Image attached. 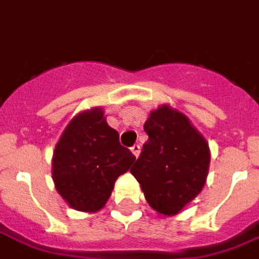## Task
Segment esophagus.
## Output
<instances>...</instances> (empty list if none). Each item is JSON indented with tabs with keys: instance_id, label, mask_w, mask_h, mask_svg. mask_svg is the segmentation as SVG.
Returning a JSON list of instances; mask_svg holds the SVG:
<instances>
[{
	"instance_id": "obj_1",
	"label": "esophagus",
	"mask_w": 259,
	"mask_h": 259,
	"mask_svg": "<svg viewBox=\"0 0 259 259\" xmlns=\"http://www.w3.org/2000/svg\"><path fill=\"white\" fill-rule=\"evenodd\" d=\"M131 151H132V154L135 155V157H139V154H141V146L139 145H134L131 147Z\"/></svg>"
}]
</instances>
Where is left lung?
Wrapping results in <instances>:
<instances>
[{
  "label": "left lung",
  "mask_w": 259,
  "mask_h": 259,
  "mask_svg": "<svg viewBox=\"0 0 259 259\" xmlns=\"http://www.w3.org/2000/svg\"><path fill=\"white\" fill-rule=\"evenodd\" d=\"M143 128L149 139L131 174L158 214H178L205 186L209 145L186 114L166 104L151 110Z\"/></svg>",
  "instance_id": "1"
}]
</instances>
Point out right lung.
<instances>
[{"label":"right lung","mask_w":259,"mask_h":259,"mask_svg":"<svg viewBox=\"0 0 259 259\" xmlns=\"http://www.w3.org/2000/svg\"><path fill=\"white\" fill-rule=\"evenodd\" d=\"M135 161L120 145L104 109L83 110L72 118L58 139L52 158V178L58 194L72 209L85 213L101 210L114 183Z\"/></svg>","instance_id":"obj_1"}]
</instances>
